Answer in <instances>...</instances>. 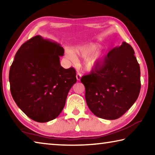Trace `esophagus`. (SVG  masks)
Instances as JSON below:
<instances>
[{
    "mask_svg": "<svg viewBox=\"0 0 155 155\" xmlns=\"http://www.w3.org/2000/svg\"><path fill=\"white\" fill-rule=\"evenodd\" d=\"M76 77H77V81H80L81 80V74L79 72H78L77 74V76H76Z\"/></svg>",
    "mask_w": 155,
    "mask_h": 155,
    "instance_id": "34e87169",
    "label": "esophagus"
}]
</instances>
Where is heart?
<instances>
[{"mask_svg": "<svg viewBox=\"0 0 155 155\" xmlns=\"http://www.w3.org/2000/svg\"><path fill=\"white\" fill-rule=\"evenodd\" d=\"M98 46L97 44H91L83 48H77L73 51H68L66 57L70 61H74V55H79L85 57L83 66L85 70L91 71L98 68L102 64L106 56V51L104 50H98Z\"/></svg>", "mask_w": 155, "mask_h": 155, "instance_id": "heart-1", "label": "heart"}]
</instances>
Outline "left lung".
I'll list each match as a JSON object with an SVG mask.
<instances>
[{
    "label": "left lung",
    "mask_w": 155,
    "mask_h": 155,
    "mask_svg": "<svg viewBox=\"0 0 155 155\" xmlns=\"http://www.w3.org/2000/svg\"><path fill=\"white\" fill-rule=\"evenodd\" d=\"M134 54L132 46L123 41L109 52L100 66L81 77L86 103L97 117L119 118L137 99L140 68Z\"/></svg>",
    "instance_id": "1"
}]
</instances>
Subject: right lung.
I'll use <instances>...</instances> for the list:
<instances>
[{
  "label": "right lung",
  "mask_w": 155,
  "mask_h": 155,
  "mask_svg": "<svg viewBox=\"0 0 155 155\" xmlns=\"http://www.w3.org/2000/svg\"><path fill=\"white\" fill-rule=\"evenodd\" d=\"M59 44L40 35L18 49L10 67V91L18 107L34 121L46 122L62 111L70 88L77 82L76 70L64 69Z\"/></svg>",
  "instance_id": "obj_1"
}]
</instances>
